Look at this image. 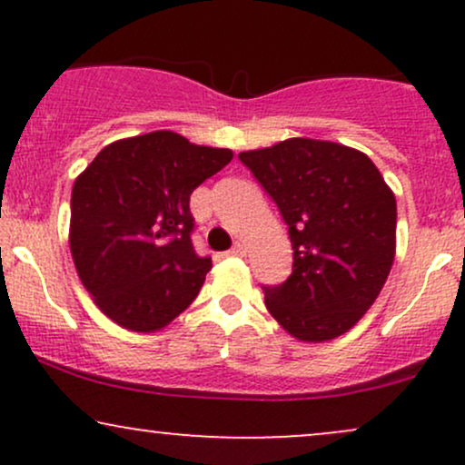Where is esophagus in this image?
Masks as SVG:
<instances>
[{"instance_id": "obj_1", "label": "esophagus", "mask_w": 465, "mask_h": 465, "mask_svg": "<svg viewBox=\"0 0 465 465\" xmlns=\"http://www.w3.org/2000/svg\"><path fill=\"white\" fill-rule=\"evenodd\" d=\"M232 253H233V255H247V244H244V242H236V244H233Z\"/></svg>"}]
</instances>
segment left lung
Here are the masks:
<instances>
[{"mask_svg": "<svg viewBox=\"0 0 465 465\" xmlns=\"http://www.w3.org/2000/svg\"><path fill=\"white\" fill-rule=\"evenodd\" d=\"M240 162L277 203L292 244V273L264 288L271 317L292 339L325 343L361 322L396 258V194L365 153L291 137Z\"/></svg>", "mask_w": 465, "mask_h": 465, "instance_id": "1", "label": "left lung"}]
</instances>
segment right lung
<instances>
[{
    "label": "right lung",
    "instance_id": "obj_1",
    "mask_svg": "<svg viewBox=\"0 0 465 465\" xmlns=\"http://www.w3.org/2000/svg\"><path fill=\"white\" fill-rule=\"evenodd\" d=\"M233 159L174 131L111 142L74 181L69 251L95 306L157 332L199 295L210 258L192 247L190 194Z\"/></svg>",
    "mask_w": 465,
    "mask_h": 465
}]
</instances>
